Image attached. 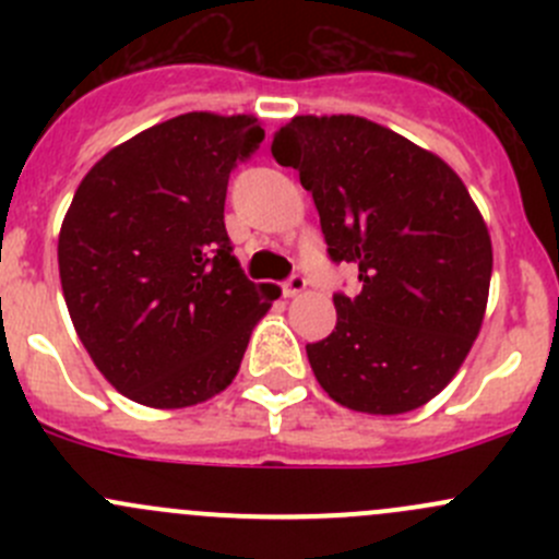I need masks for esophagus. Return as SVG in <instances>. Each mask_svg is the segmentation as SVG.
<instances>
[{
  "label": "esophagus",
  "mask_w": 559,
  "mask_h": 559,
  "mask_svg": "<svg viewBox=\"0 0 559 559\" xmlns=\"http://www.w3.org/2000/svg\"><path fill=\"white\" fill-rule=\"evenodd\" d=\"M306 284H308V281L302 278L300 273H295V275H289V278L284 281V286H281V289H284V297H297V295H302V292H306Z\"/></svg>",
  "instance_id": "1"
}]
</instances>
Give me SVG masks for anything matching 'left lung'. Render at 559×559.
I'll use <instances>...</instances> for the list:
<instances>
[{
  "mask_svg": "<svg viewBox=\"0 0 559 559\" xmlns=\"http://www.w3.org/2000/svg\"><path fill=\"white\" fill-rule=\"evenodd\" d=\"M270 151L300 173L326 253L362 284L332 295L335 330L306 346L316 381L362 414L419 408L454 379L487 311L492 243L465 183L359 116H295Z\"/></svg>",
  "mask_w": 559,
  "mask_h": 559,
  "instance_id": "left-lung-1",
  "label": "left lung"
}]
</instances>
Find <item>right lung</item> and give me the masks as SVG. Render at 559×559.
I'll return each mask as SVG.
<instances>
[{
    "mask_svg": "<svg viewBox=\"0 0 559 559\" xmlns=\"http://www.w3.org/2000/svg\"><path fill=\"white\" fill-rule=\"evenodd\" d=\"M264 140L251 116L183 112L107 151L59 235L72 324L99 373L151 408L233 384L281 289L240 270L224 227L229 173Z\"/></svg>",
    "mask_w": 559,
    "mask_h": 559,
    "instance_id": "obj_1",
    "label": "right lung"
}]
</instances>
